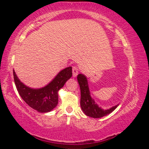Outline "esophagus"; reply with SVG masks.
I'll list each match as a JSON object with an SVG mask.
<instances>
[{
	"label": "esophagus",
	"mask_w": 149,
	"mask_h": 149,
	"mask_svg": "<svg viewBox=\"0 0 149 149\" xmlns=\"http://www.w3.org/2000/svg\"><path fill=\"white\" fill-rule=\"evenodd\" d=\"M79 73V70L78 68L76 66H73L72 68V75L74 77H76Z\"/></svg>",
	"instance_id": "1"
}]
</instances>
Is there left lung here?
<instances>
[{
	"label": "left lung",
	"instance_id": "8db88e82",
	"mask_svg": "<svg viewBox=\"0 0 149 149\" xmlns=\"http://www.w3.org/2000/svg\"><path fill=\"white\" fill-rule=\"evenodd\" d=\"M77 81L81 89V108L87 116L93 118H101L112 113L119 106L118 104L109 109H102L91 96L87 77L83 74H79Z\"/></svg>",
	"mask_w": 149,
	"mask_h": 149
}]
</instances>
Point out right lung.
Instances as JSON below:
<instances>
[{"instance_id": "obj_1", "label": "right lung", "mask_w": 149, "mask_h": 149, "mask_svg": "<svg viewBox=\"0 0 149 149\" xmlns=\"http://www.w3.org/2000/svg\"><path fill=\"white\" fill-rule=\"evenodd\" d=\"M72 75V67L63 69L45 86L32 88L22 83L13 69L15 86L22 98L27 104L39 113L52 111L58 103V91Z\"/></svg>"}]
</instances>
